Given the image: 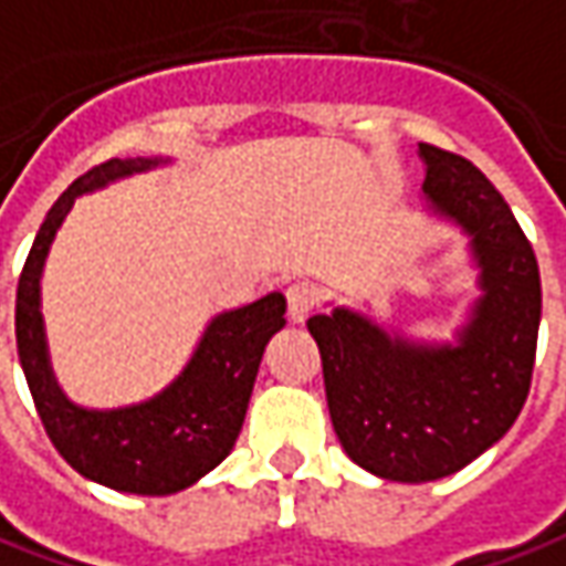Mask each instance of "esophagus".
I'll use <instances>...</instances> for the list:
<instances>
[{
	"mask_svg": "<svg viewBox=\"0 0 566 566\" xmlns=\"http://www.w3.org/2000/svg\"><path fill=\"white\" fill-rule=\"evenodd\" d=\"M284 297H287V316H291V322H303L313 313V306H316V287L310 282H294L284 291Z\"/></svg>",
	"mask_w": 566,
	"mask_h": 566,
	"instance_id": "1",
	"label": "esophagus"
}]
</instances>
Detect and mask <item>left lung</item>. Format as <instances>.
<instances>
[{"label":"left lung","instance_id":"8db88e82","mask_svg":"<svg viewBox=\"0 0 566 566\" xmlns=\"http://www.w3.org/2000/svg\"><path fill=\"white\" fill-rule=\"evenodd\" d=\"M419 159L426 203L470 234L479 269L482 294L458 342H410L347 306L306 322L342 448L391 482L451 476L514 426L542 319L536 253L495 185L470 159L432 144H419Z\"/></svg>","mask_w":566,"mask_h":566}]
</instances>
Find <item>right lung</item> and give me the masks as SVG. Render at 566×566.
<instances>
[{"mask_svg": "<svg viewBox=\"0 0 566 566\" xmlns=\"http://www.w3.org/2000/svg\"><path fill=\"white\" fill-rule=\"evenodd\" d=\"M168 159H108L90 168L52 203L18 279L14 338L28 376L30 395L55 451L81 476L130 495H175L219 467L241 436L247 403L269 338L284 328L287 303L279 291L260 301L219 313L181 376L156 398L87 410L65 398L52 376L46 328L40 313V275L55 231L81 193L99 190L118 178L149 171Z\"/></svg>", "mask_w": 566, "mask_h": 566, "instance_id": "add662e5", "label": "right lung"}]
</instances>
